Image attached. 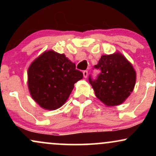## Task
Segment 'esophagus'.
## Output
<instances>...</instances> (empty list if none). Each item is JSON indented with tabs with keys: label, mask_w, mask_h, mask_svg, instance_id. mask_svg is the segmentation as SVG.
<instances>
[{
	"label": "esophagus",
	"mask_w": 156,
	"mask_h": 156,
	"mask_svg": "<svg viewBox=\"0 0 156 156\" xmlns=\"http://www.w3.org/2000/svg\"><path fill=\"white\" fill-rule=\"evenodd\" d=\"M83 75L84 78H87V76H88V71H87V70H84L83 72Z\"/></svg>",
	"instance_id": "obj_1"
}]
</instances>
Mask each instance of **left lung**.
I'll list each match as a JSON object with an SVG mask.
<instances>
[{"label":"left lung","mask_w":156,"mask_h":156,"mask_svg":"<svg viewBox=\"0 0 156 156\" xmlns=\"http://www.w3.org/2000/svg\"><path fill=\"white\" fill-rule=\"evenodd\" d=\"M94 67L101 71L95 80L89 77L97 98L108 106L122 104L135 87L136 73L132 64L122 54L116 52L102 55Z\"/></svg>","instance_id":"1"}]
</instances>
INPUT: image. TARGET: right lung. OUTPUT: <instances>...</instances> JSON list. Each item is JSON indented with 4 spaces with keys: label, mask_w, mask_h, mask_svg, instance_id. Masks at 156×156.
<instances>
[{
    "label": "right lung",
    "mask_w": 156,
    "mask_h": 156,
    "mask_svg": "<svg viewBox=\"0 0 156 156\" xmlns=\"http://www.w3.org/2000/svg\"><path fill=\"white\" fill-rule=\"evenodd\" d=\"M83 78V73L64 54L44 51L28 69L30 94L42 108L55 110L62 106L72 92L74 84Z\"/></svg>",
    "instance_id": "1"
}]
</instances>
